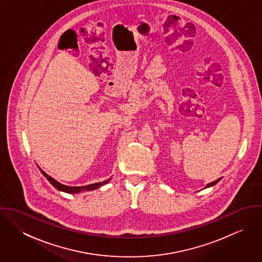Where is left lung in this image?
Masks as SVG:
<instances>
[{"mask_svg": "<svg viewBox=\"0 0 262 262\" xmlns=\"http://www.w3.org/2000/svg\"><path fill=\"white\" fill-rule=\"evenodd\" d=\"M220 180H221V179H218V180H217V181H215V182H213V183H211V184H208V185H207V187H213V186H215V185H216V184H218V182H219V181H220Z\"/></svg>", "mask_w": 262, "mask_h": 262, "instance_id": "left-lung-1", "label": "left lung"}]
</instances>
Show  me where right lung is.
Listing matches in <instances>:
<instances>
[{
	"mask_svg": "<svg viewBox=\"0 0 262 262\" xmlns=\"http://www.w3.org/2000/svg\"><path fill=\"white\" fill-rule=\"evenodd\" d=\"M40 169V168H39ZM40 171L42 172V174L49 181V183L55 187L57 188L58 190H61V191H64V192H69V193H77L81 190H93V189H96V188H99L104 185H106L107 183H109L110 180L108 181H105L103 183H96V184H92V185H89V186H84V187H69V186H64L60 183H58L57 181H55L53 178L49 177L46 172H44L42 169H40Z\"/></svg>",
	"mask_w": 262,
	"mask_h": 262,
	"instance_id": "1",
	"label": "right lung"
}]
</instances>
